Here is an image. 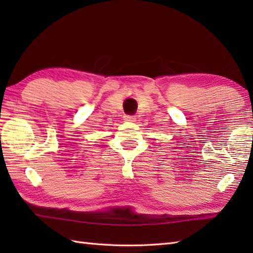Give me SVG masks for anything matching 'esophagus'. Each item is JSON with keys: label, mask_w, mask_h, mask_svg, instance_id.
I'll use <instances>...</instances> for the list:
<instances>
[{"label": "esophagus", "mask_w": 253, "mask_h": 253, "mask_svg": "<svg viewBox=\"0 0 253 253\" xmlns=\"http://www.w3.org/2000/svg\"><path fill=\"white\" fill-rule=\"evenodd\" d=\"M124 120L127 121V122H133V121H135V117L131 116V115H125V116H124Z\"/></svg>", "instance_id": "obj_1"}]
</instances>
